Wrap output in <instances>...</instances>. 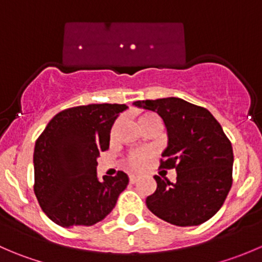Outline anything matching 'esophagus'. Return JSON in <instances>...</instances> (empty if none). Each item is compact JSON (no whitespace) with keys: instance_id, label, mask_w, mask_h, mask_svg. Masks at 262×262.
<instances>
[{"instance_id":"1","label":"esophagus","mask_w":262,"mask_h":262,"mask_svg":"<svg viewBox=\"0 0 262 262\" xmlns=\"http://www.w3.org/2000/svg\"><path fill=\"white\" fill-rule=\"evenodd\" d=\"M138 176H137V175H130V176H129V181H130L132 182V184H134V182H137V181H138Z\"/></svg>"}]
</instances>
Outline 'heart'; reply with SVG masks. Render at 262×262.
Here are the masks:
<instances>
[{"label":"heart","instance_id":"1","mask_svg":"<svg viewBox=\"0 0 262 262\" xmlns=\"http://www.w3.org/2000/svg\"><path fill=\"white\" fill-rule=\"evenodd\" d=\"M150 118V115L148 114H139L138 118H137V121L142 123L146 119ZM148 161H149V153L144 152V150H141V152L132 153L128 158V163L132 168H136V170H139V168H143L144 166L147 165Z\"/></svg>","mask_w":262,"mask_h":262}]
</instances>
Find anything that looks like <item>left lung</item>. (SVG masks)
<instances>
[{
    "instance_id": "8db88e82",
    "label": "left lung",
    "mask_w": 262,
    "mask_h": 262,
    "mask_svg": "<svg viewBox=\"0 0 262 262\" xmlns=\"http://www.w3.org/2000/svg\"><path fill=\"white\" fill-rule=\"evenodd\" d=\"M162 118L167 132L162 168H175V182L155 176L157 189L146 204L179 227L199 226L221 209L232 186L233 149L221 124L204 107L179 97L133 102Z\"/></svg>"
}]
</instances>
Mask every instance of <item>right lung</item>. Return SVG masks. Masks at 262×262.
Wrapping results in <instances>:
<instances>
[{
  "instance_id": "1",
  "label": "right lung",
  "mask_w": 262,
  "mask_h": 262,
  "mask_svg": "<svg viewBox=\"0 0 262 262\" xmlns=\"http://www.w3.org/2000/svg\"><path fill=\"white\" fill-rule=\"evenodd\" d=\"M120 104H91L58 113L35 142L34 192L43 212L64 228L92 226L115 207L126 173L97 176V157L109 148Z\"/></svg>"
}]
</instances>
